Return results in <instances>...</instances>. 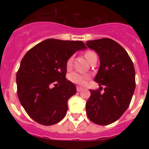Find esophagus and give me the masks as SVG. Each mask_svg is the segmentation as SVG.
Returning <instances> with one entry per match:
<instances>
[{
	"label": "esophagus",
	"instance_id": "esophagus-1",
	"mask_svg": "<svg viewBox=\"0 0 149 149\" xmlns=\"http://www.w3.org/2000/svg\"><path fill=\"white\" fill-rule=\"evenodd\" d=\"M83 90H84V88H83V87H81V86H77V91H78V92H79V91H83Z\"/></svg>",
	"mask_w": 149,
	"mask_h": 149
}]
</instances>
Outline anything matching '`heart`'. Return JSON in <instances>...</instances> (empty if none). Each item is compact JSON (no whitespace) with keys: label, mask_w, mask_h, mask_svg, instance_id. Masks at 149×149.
Returning a JSON list of instances; mask_svg holds the SVG:
<instances>
[{"label":"heart","mask_w":149,"mask_h":149,"mask_svg":"<svg viewBox=\"0 0 149 149\" xmlns=\"http://www.w3.org/2000/svg\"><path fill=\"white\" fill-rule=\"evenodd\" d=\"M93 53H94L92 51H88L86 52L85 53V57L88 60L89 57L91 56V55H92ZM72 58L70 57L67 59L66 61V67L68 69H70L72 66ZM89 76L86 74H84V73H81V72H71L70 75H69V79L70 81L73 83L75 84H78V85H84L86 84V82L88 80Z\"/></svg>","instance_id":"1"}]
</instances>
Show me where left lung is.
I'll list each match as a JSON object with an SVG mask.
<instances>
[{
	"instance_id": "1",
	"label": "left lung",
	"mask_w": 149,
	"mask_h": 149,
	"mask_svg": "<svg viewBox=\"0 0 149 149\" xmlns=\"http://www.w3.org/2000/svg\"><path fill=\"white\" fill-rule=\"evenodd\" d=\"M86 45L95 50L100 60L94 81L105 86L103 93L102 86L90 90L86 114L97 125H110L122 116L131 103L135 89L134 65L125 49L111 38L87 41Z\"/></svg>"
}]
</instances>
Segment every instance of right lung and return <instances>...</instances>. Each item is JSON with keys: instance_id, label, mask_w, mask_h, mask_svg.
<instances>
[{"instance_id": "obj_1", "label": "right lung", "mask_w": 149, "mask_h": 149, "mask_svg": "<svg viewBox=\"0 0 149 149\" xmlns=\"http://www.w3.org/2000/svg\"><path fill=\"white\" fill-rule=\"evenodd\" d=\"M86 48L82 41L49 38L27 52L16 83L18 99L31 119L49 126L65 117L68 100L77 93L76 86L65 78L66 61Z\"/></svg>"}]
</instances>
